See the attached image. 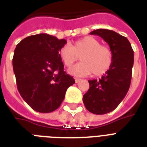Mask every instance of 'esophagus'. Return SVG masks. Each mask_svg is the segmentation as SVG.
<instances>
[{"instance_id": "1", "label": "esophagus", "mask_w": 147, "mask_h": 147, "mask_svg": "<svg viewBox=\"0 0 147 147\" xmlns=\"http://www.w3.org/2000/svg\"><path fill=\"white\" fill-rule=\"evenodd\" d=\"M75 81H76V83H78V82H80V81H81V79H80V78H76V79H75Z\"/></svg>"}]
</instances>
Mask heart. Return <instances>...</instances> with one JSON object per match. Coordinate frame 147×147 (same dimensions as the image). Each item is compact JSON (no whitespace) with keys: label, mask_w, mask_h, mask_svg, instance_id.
<instances>
[{"label":"heart","mask_w":147,"mask_h":147,"mask_svg":"<svg viewBox=\"0 0 147 147\" xmlns=\"http://www.w3.org/2000/svg\"><path fill=\"white\" fill-rule=\"evenodd\" d=\"M59 57L66 67H70L80 55L81 60L69 69L74 76L84 77L93 72L95 76H100L107 72L111 66L113 54L106 46L100 45V42L92 36H85L78 40L74 45L66 44L60 49Z\"/></svg>","instance_id":"b5f03b06"}]
</instances>
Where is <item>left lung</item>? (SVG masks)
I'll use <instances>...</instances> for the list:
<instances>
[{"label":"left lung","instance_id":"1","mask_svg":"<svg viewBox=\"0 0 147 147\" xmlns=\"http://www.w3.org/2000/svg\"><path fill=\"white\" fill-rule=\"evenodd\" d=\"M109 45L113 61L109 70L100 78L89 80V89L83 95L86 109L94 114L114 111L127 93L132 77L134 50L129 40L113 30L98 29L90 33Z\"/></svg>","mask_w":147,"mask_h":147}]
</instances>
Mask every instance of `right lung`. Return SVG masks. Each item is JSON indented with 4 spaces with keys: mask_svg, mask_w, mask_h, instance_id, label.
Here are the masks:
<instances>
[{
    "mask_svg": "<svg viewBox=\"0 0 147 147\" xmlns=\"http://www.w3.org/2000/svg\"><path fill=\"white\" fill-rule=\"evenodd\" d=\"M67 41L47 33L30 36L17 45L13 69L17 89L27 105L40 113L54 111L76 82L64 71L60 49Z\"/></svg>",
    "mask_w": 147,
    "mask_h": 147,
    "instance_id": "right-lung-1",
    "label": "right lung"
}]
</instances>
